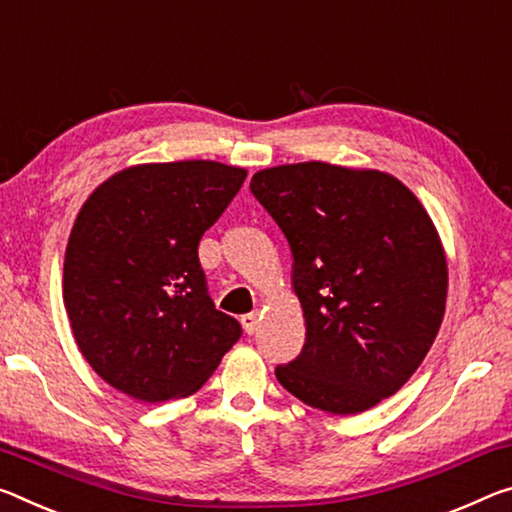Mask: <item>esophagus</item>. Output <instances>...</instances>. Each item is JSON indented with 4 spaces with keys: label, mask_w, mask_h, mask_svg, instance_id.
Instances as JSON below:
<instances>
[{
    "label": "esophagus",
    "mask_w": 512,
    "mask_h": 512,
    "mask_svg": "<svg viewBox=\"0 0 512 512\" xmlns=\"http://www.w3.org/2000/svg\"><path fill=\"white\" fill-rule=\"evenodd\" d=\"M241 323H243V330L248 332V335H253V332H257V328H259V312H250V314H246L241 319Z\"/></svg>",
    "instance_id": "1"
}]
</instances>
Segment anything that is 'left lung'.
<instances>
[{"mask_svg":"<svg viewBox=\"0 0 512 512\" xmlns=\"http://www.w3.org/2000/svg\"><path fill=\"white\" fill-rule=\"evenodd\" d=\"M250 191L291 248L305 346L275 369L310 408L358 415L399 392L444 319L446 255L408 186L371 168H264Z\"/></svg>","mask_w":512,"mask_h":512,"instance_id":"obj_1","label":"left lung"}]
</instances>
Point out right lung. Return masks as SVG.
I'll return each mask as SVG.
<instances>
[{
  "label": "right lung",
  "mask_w": 512,
  "mask_h": 512,
  "mask_svg": "<svg viewBox=\"0 0 512 512\" xmlns=\"http://www.w3.org/2000/svg\"><path fill=\"white\" fill-rule=\"evenodd\" d=\"M246 175L205 159L129 166L79 209L63 303L86 362L132 399L198 392L241 337L207 294L198 243Z\"/></svg>",
  "instance_id": "1"
}]
</instances>
